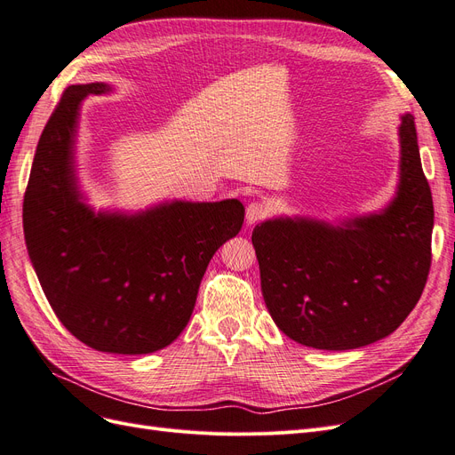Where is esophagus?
<instances>
[{"instance_id":"1","label":"esophagus","mask_w":455,"mask_h":455,"mask_svg":"<svg viewBox=\"0 0 455 455\" xmlns=\"http://www.w3.org/2000/svg\"><path fill=\"white\" fill-rule=\"evenodd\" d=\"M269 212V206L261 201H254L249 206H246V222L256 224L259 220H264Z\"/></svg>"}]
</instances>
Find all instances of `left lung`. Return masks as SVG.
Returning a JSON list of instances; mask_svg holds the SVG:
<instances>
[{
	"mask_svg": "<svg viewBox=\"0 0 455 455\" xmlns=\"http://www.w3.org/2000/svg\"><path fill=\"white\" fill-rule=\"evenodd\" d=\"M401 119V176L387 209L339 226L273 218L252 231L271 319L301 346H368L395 332L421 298L435 211L414 116Z\"/></svg>",
	"mask_w": 455,
	"mask_h": 455,
	"instance_id": "8db88e82",
	"label": "left lung"
}]
</instances>
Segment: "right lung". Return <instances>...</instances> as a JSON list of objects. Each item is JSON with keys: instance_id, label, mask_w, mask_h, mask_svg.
<instances>
[{"instance_id": "obj_1", "label": "right lung", "mask_w": 455, "mask_h": 455, "mask_svg": "<svg viewBox=\"0 0 455 455\" xmlns=\"http://www.w3.org/2000/svg\"><path fill=\"white\" fill-rule=\"evenodd\" d=\"M106 84L72 85L41 132L24 194V237L59 321L85 346L117 355L167 347L186 328L214 252L241 231L244 206L172 201L139 214H94L81 196L74 146L81 100Z\"/></svg>"}]
</instances>
